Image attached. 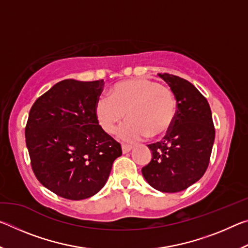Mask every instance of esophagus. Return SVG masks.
Wrapping results in <instances>:
<instances>
[{
    "label": "esophagus",
    "mask_w": 248,
    "mask_h": 248,
    "mask_svg": "<svg viewBox=\"0 0 248 248\" xmlns=\"http://www.w3.org/2000/svg\"><path fill=\"white\" fill-rule=\"evenodd\" d=\"M121 149H123V153L125 154V153H129L130 151H131L133 148H132L131 145H125V144H124L123 146H121Z\"/></svg>",
    "instance_id": "1"
}]
</instances>
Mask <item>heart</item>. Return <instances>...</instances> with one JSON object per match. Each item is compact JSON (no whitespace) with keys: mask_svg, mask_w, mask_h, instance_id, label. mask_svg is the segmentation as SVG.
<instances>
[{"mask_svg":"<svg viewBox=\"0 0 248 248\" xmlns=\"http://www.w3.org/2000/svg\"><path fill=\"white\" fill-rule=\"evenodd\" d=\"M110 98L99 96L95 115L106 133L115 131L117 124L128 120L117 131L123 142L134 143L145 137L157 138L173 125L177 114V100L169 87L149 78H131L115 84Z\"/></svg>","mask_w":248,"mask_h":248,"instance_id":"heart-1","label":"heart"}]
</instances>
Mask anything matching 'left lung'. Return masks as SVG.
Listing matches in <instances>:
<instances>
[{"label":"left lung","mask_w":248,"mask_h":248,"mask_svg":"<svg viewBox=\"0 0 248 248\" xmlns=\"http://www.w3.org/2000/svg\"><path fill=\"white\" fill-rule=\"evenodd\" d=\"M177 100V114L161 142L149 144L152 159L142 175L154 189L178 192L202 177L208 169L216 130L204 96L187 79L158 73Z\"/></svg>","instance_id":"obj_1"}]
</instances>
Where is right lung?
<instances>
[{"instance_id":"1","label":"right lung","mask_w":248,"mask_h":248,"mask_svg":"<svg viewBox=\"0 0 248 248\" xmlns=\"http://www.w3.org/2000/svg\"><path fill=\"white\" fill-rule=\"evenodd\" d=\"M104 79H63L36 100L25 138L40 184L62 198L82 200L105 186L120 144L100 127L96 100Z\"/></svg>"}]
</instances>
